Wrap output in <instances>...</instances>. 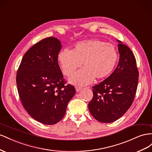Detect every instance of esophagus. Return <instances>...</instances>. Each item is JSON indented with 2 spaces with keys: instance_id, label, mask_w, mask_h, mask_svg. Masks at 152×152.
Masks as SVG:
<instances>
[{
  "instance_id": "34e87169",
  "label": "esophagus",
  "mask_w": 152,
  "mask_h": 152,
  "mask_svg": "<svg viewBox=\"0 0 152 152\" xmlns=\"http://www.w3.org/2000/svg\"><path fill=\"white\" fill-rule=\"evenodd\" d=\"M81 89V87H80V86H76V92H80Z\"/></svg>"
}]
</instances>
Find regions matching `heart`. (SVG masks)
Returning <instances> with one entry per match:
<instances>
[{
    "label": "heart",
    "mask_w": 152,
    "mask_h": 152,
    "mask_svg": "<svg viewBox=\"0 0 152 152\" xmlns=\"http://www.w3.org/2000/svg\"><path fill=\"white\" fill-rule=\"evenodd\" d=\"M118 58L115 46L99 39H88L77 42L72 50L64 49L60 52L58 60L63 73L70 76L83 64L84 69L74 75L73 83L87 85L94 78H106L113 71Z\"/></svg>",
    "instance_id": "heart-1"
}]
</instances>
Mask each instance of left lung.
Segmentation results:
<instances>
[{"label": "left lung", "mask_w": 152, "mask_h": 152, "mask_svg": "<svg viewBox=\"0 0 152 152\" xmlns=\"http://www.w3.org/2000/svg\"><path fill=\"white\" fill-rule=\"evenodd\" d=\"M118 42V66L105 80L92 86L94 97L88 103L91 115L102 123L114 122L126 113L134 101L137 87L136 58L127 46Z\"/></svg>", "instance_id": "8db88e82"}]
</instances>
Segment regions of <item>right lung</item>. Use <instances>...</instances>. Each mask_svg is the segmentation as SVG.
I'll return each mask as SVG.
<instances>
[{"instance_id": "add662e5", "label": "right lung", "mask_w": 152, "mask_h": 152, "mask_svg": "<svg viewBox=\"0 0 152 152\" xmlns=\"http://www.w3.org/2000/svg\"><path fill=\"white\" fill-rule=\"evenodd\" d=\"M61 48L58 39H43L26 52L17 71V88L24 108L34 119L46 125L63 118L76 93L75 86L65 85L58 63Z\"/></svg>"}]
</instances>
